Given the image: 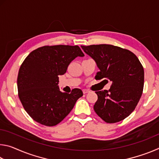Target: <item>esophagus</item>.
Returning <instances> with one entry per match:
<instances>
[{"label":"esophagus","instance_id":"34e87169","mask_svg":"<svg viewBox=\"0 0 159 159\" xmlns=\"http://www.w3.org/2000/svg\"><path fill=\"white\" fill-rule=\"evenodd\" d=\"M90 91L88 90H86V89H84V90H83V94H86V93H89Z\"/></svg>","mask_w":159,"mask_h":159}]
</instances>
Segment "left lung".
<instances>
[{
	"mask_svg": "<svg viewBox=\"0 0 159 159\" xmlns=\"http://www.w3.org/2000/svg\"><path fill=\"white\" fill-rule=\"evenodd\" d=\"M81 48L99 69L95 79L112 83L109 90L95 92L96 114L109 123L123 120L135 109L143 91L144 73L140 61L130 50L112 45H81Z\"/></svg>",
	"mask_w": 159,
	"mask_h": 159,
	"instance_id": "obj_1",
	"label": "left lung"
}]
</instances>
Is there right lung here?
Segmentation results:
<instances>
[{
	"instance_id": "obj_1",
	"label": "right lung",
	"mask_w": 159,
	"mask_h": 159,
	"mask_svg": "<svg viewBox=\"0 0 159 159\" xmlns=\"http://www.w3.org/2000/svg\"><path fill=\"white\" fill-rule=\"evenodd\" d=\"M84 54L78 45H53L39 48L21 64L17 77L18 95L28 114L38 123L53 126L60 123L83 96L74 88L71 93L61 92L59 76L69 64Z\"/></svg>"
}]
</instances>
